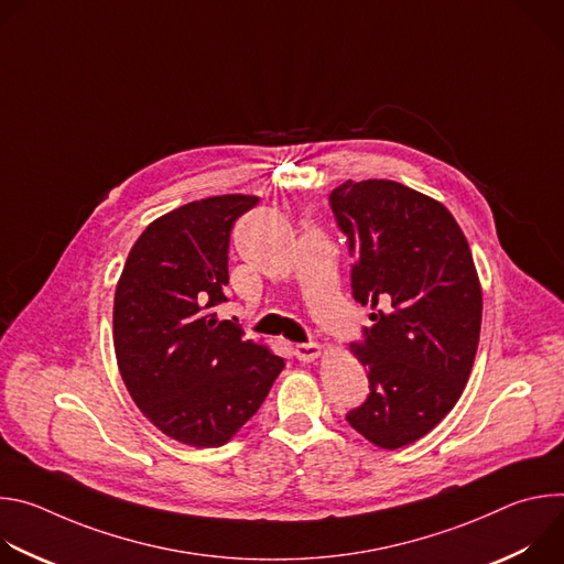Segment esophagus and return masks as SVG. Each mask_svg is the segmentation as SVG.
Returning a JSON list of instances; mask_svg holds the SVG:
<instances>
[{"mask_svg":"<svg viewBox=\"0 0 564 564\" xmlns=\"http://www.w3.org/2000/svg\"><path fill=\"white\" fill-rule=\"evenodd\" d=\"M318 355H321V346L318 344H296L294 346V357L299 361H303V364L314 361Z\"/></svg>","mask_w":564,"mask_h":564,"instance_id":"1","label":"esophagus"}]
</instances>
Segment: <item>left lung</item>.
I'll return each mask as SVG.
<instances>
[{
  "instance_id": "8db88e82",
  "label": "left lung",
  "mask_w": 564,
  "mask_h": 564,
  "mask_svg": "<svg viewBox=\"0 0 564 564\" xmlns=\"http://www.w3.org/2000/svg\"><path fill=\"white\" fill-rule=\"evenodd\" d=\"M330 209L355 261V301L380 305L350 344L370 394L346 420L392 451L433 431L468 381L481 324L477 272L451 212L411 187L348 181Z\"/></svg>"
}]
</instances>
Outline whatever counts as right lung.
<instances>
[{
  "label": "right lung",
  "instance_id": "add662e5",
  "mask_svg": "<svg viewBox=\"0 0 564 564\" xmlns=\"http://www.w3.org/2000/svg\"><path fill=\"white\" fill-rule=\"evenodd\" d=\"M257 196L194 200L153 220L131 248L113 301L122 381L144 417L176 442L216 448L265 401L285 361L218 321L229 234Z\"/></svg>",
  "mask_w": 564,
  "mask_h": 564
}]
</instances>
